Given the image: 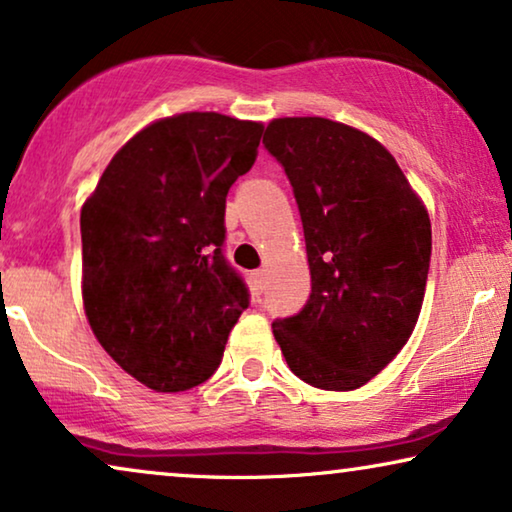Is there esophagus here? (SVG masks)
I'll return each instance as SVG.
<instances>
[{"label": "esophagus", "instance_id": "34e87169", "mask_svg": "<svg viewBox=\"0 0 512 512\" xmlns=\"http://www.w3.org/2000/svg\"><path fill=\"white\" fill-rule=\"evenodd\" d=\"M251 289H254L256 296H261L263 289H265V270L251 272Z\"/></svg>", "mask_w": 512, "mask_h": 512}]
</instances>
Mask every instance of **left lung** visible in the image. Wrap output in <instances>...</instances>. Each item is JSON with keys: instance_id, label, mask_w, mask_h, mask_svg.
<instances>
[{"instance_id": "left-lung-1", "label": "left lung", "mask_w": 512, "mask_h": 512, "mask_svg": "<svg viewBox=\"0 0 512 512\" xmlns=\"http://www.w3.org/2000/svg\"><path fill=\"white\" fill-rule=\"evenodd\" d=\"M303 219L312 293L272 324L293 375L352 391L396 359L422 312L431 219L396 158L352 125L321 116L268 123Z\"/></svg>"}]
</instances>
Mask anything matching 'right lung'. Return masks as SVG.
<instances>
[{
    "mask_svg": "<svg viewBox=\"0 0 512 512\" xmlns=\"http://www.w3.org/2000/svg\"><path fill=\"white\" fill-rule=\"evenodd\" d=\"M263 123L186 111L130 137L81 207V296L95 338L144 387L177 394L219 368L247 310L223 258L228 188Z\"/></svg>",
    "mask_w": 512,
    "mask_h": 512,
    "instance_id": "obj_1",
    "label": "right lung"
}]
</instances>
